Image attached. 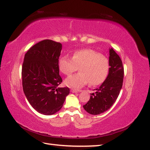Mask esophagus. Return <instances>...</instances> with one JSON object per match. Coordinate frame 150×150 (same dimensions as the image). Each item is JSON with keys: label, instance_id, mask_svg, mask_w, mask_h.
Wrapping results in <instances>:
<instances>
[{"label": "esophagus", "instance_id": "esophagus-1", "mask_svg": "<svg viewBox=\"0 0 150 150\" xmlns=\"http://www.w3.org/2000/svg\"><path fill=\"white\" fill-rule=\"evenodd\" d=\"M71 91L72 93H77V92H78L77 90L75 89H71Z\"/></svg>", "mask_w": 150, "mask_h": 150}]
</instances>
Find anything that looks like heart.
Returning a JSON list of instances; mask_svg holds the SVG:
<instances>
[{
  "mask_svg": "<svg viewBox=\"0 0 150 150\" xmlns=\"http://www.w3.org/2000/svg\"><path fill=\"white\" fill-rule=\"evenodd\" d=\"M58 66L66 75H71L79 68V73L66 80L68 86L75 88H82L88 82L91 86L99 85L105 81L109 71L108 59L91 49L76 51L72 58L62 56L59 59Z\"/></svg>",
  "mask_w": 150,
  "mask_h": 150,
  "instance_id": "b5f03b06",
  "label": "heart"
}]
</instances>
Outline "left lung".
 <instances>
[{
    "label": "left lung",
    "instance_id": "1",
    "mask_svg": "<svg viewBox=\"0 0 150 150\" xmlns=\"http://www.w3.org/2000/svg\"><path fill=\"white\" fill-rule=\"evenodd\" d=\"M109 71L105 81L96 93L91 94L90 99L83 105L88 113L98 115L105 112L111 107L122 88L124 68L121 59L112 48L109 50Z\"/></svg>",
    "mask_w": 150,
    "mask_h": 150
}]
</instances>
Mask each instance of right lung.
<instances>
[{
  "label": "right lung",
  "instance_id": "obj_1",
  "mask_svg": "<svg viewBox=\"0 0 150 150\" xmlns=\"http://www.w3.org/2000/svg\"><path fill=\"white\" fill-rule=\"evenodd\" d=\"M62 45L44 40L31 47L25 54L22 68L24 94L32 107L45 115L60 110L69 93L68 87L58 88L62 82L58 61Z\"/></svg>",
  "mask_w": 150,
  "mask_h": 150
}]
</instances>
